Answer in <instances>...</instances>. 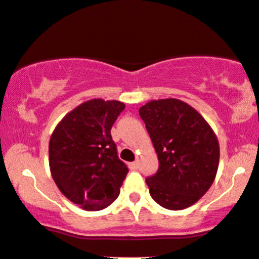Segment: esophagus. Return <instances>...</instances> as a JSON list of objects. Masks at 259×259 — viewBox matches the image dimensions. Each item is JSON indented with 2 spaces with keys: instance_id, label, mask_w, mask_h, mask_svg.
Returning a JSON list of instances; mask_svg holds the SVG:
<instances>
[{
  "instance_id": "34e87169",
  "label": "esophagus",
  "mask_w": 259,
  "mask_h": 259,
  "mask_svg": "<svg viewBox=\"0 0 259 259\" xmlns=\"http://www.w3.org/2000/svg\"><path fill=\"white\" fill-rule=\"evenodd\" d=\"M129 167L130 170H137L139 167V164L138 161H133V162H129Z\"/></svg>"
}]
</instances>
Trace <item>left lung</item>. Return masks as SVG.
<instances>
[{
  "label": "left lung",
  "mask_w": 259,
  "mask_h": 259,
  "mask_svg": "<svg viewBox=\"0 0 259 259\" xmlns=\"http://www.w3.org/2000/svg\"><path fill=\"white\" fill-rule=\"evenodd\" d=\"M158 157V169L146 178L152 199L181 210L205 195L215 178L220 144L196 109L178 99H160L139 108Z\"/></svg>",
  "instance_id": "obj_1"
}]
</instances>
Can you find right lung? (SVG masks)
<instances>
[{
	"mask_svg": "<svg viewBox=\"0 0 259 259\" xmlns=\"http://www.w3.org/2000/svg\"><path fill=\"white\" fill-rule=\"evenodd\" d=\"M124 108L117 101L92 99L69 112L51 135L53 179L67 199L85 210H101L112 204L129 171L111 135Z\"/></svg>",
	"mask_w": 259,
	"mask_h": 259,
	"instance_id": "add662e5",
	"label": "right lung"
}]
</instances>
